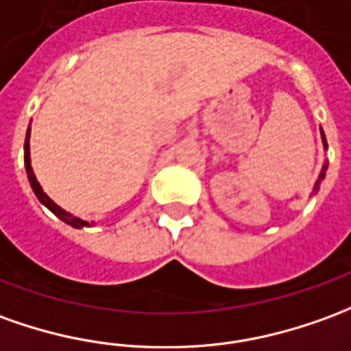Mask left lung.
<instances>
[{"instance_id": "8db88e82", "label": "left lung", "mask_w": 351, "mask_h": 351, "mask_svg": "<svg viewBox=\"0 0 351 351\" xmlns=\"http://www.w3.org/2000/svg\"><path fill=\"white\" fill-rule=\"evenodd\" d=\"M321 138H323V146L327 148V141H325V134H323V131H321ZM325 171H327V165H323V171H321V175H319V180L325 176ZM319 180H317V184H315V190H317V186H319Z\"/></svg>"}]
</instances>
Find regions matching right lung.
Instances as JSON below:
<instances>
[{"instance_id": "right-lung-1", "label": "right lung", "mask_w": 351, "mask_h": 351, "mask_svg": "<svg viewBox=\"0 0 351 351\" xmlns=\"http://www.w3.org/2000/svg\"><path fill=\"white\" fill-rule=\"evenodd\" d=\"M24 167H26V173H28V180H30L32 184V190H34V193L38 195V199L41 201V203H43L51 213H55L56 217L60 218L62 222H66V224H70V226L73 228L89 226V222H87V220H82V218L73 217V215H70V213H66L64 209H60L55 201L51 199L47 193L41 190V186H39L38 178H36V175H34V171H32V165H30V129H28V133H26V142H24Z\"/></svg>"}]
</instances>
